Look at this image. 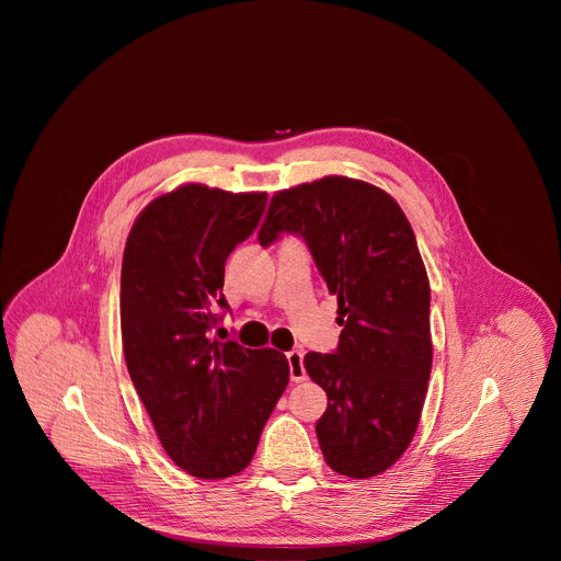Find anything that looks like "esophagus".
Returning a JSON list of instances; mask_svg holds the SVG:
<instances>
[{"label":"esophagus","instance_id":"obj_1","mask_svg":"<svg viewBox=\"0 0 561 561\" xmlns=\"http://www.w3.org/2000/svg\"><path fill=\"white\" fill-rule=\"evenodd\" d=\"M288 357V366H290V379L295 383L304 381L306 379V368H304V353L301 351H288L286 353Z\"/></svg>","mask_w":561,"mask_h":561}]
</instances>
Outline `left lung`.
I'll list each match as a JSON object with an SVG mask.
<instances>
[{"label": "left lung", "mask_w": 561, "mask_h": 561, "mask_svg": "<svg viewBox=\"0 0 561 561\" xmlns=\"http://www.w3.org/2000/svg\"><path fill=\"white\" fill-rule=\"evenodd\" d=\"M279 232L306 239L344 327L333 355L304 357L329 397L319 446L340 474L375 477L411 446L433 366L431 284L415 232L386 191L342 175L277 191L260 244Z\"/></svg>", "instance_id": "1"}]
</instances>
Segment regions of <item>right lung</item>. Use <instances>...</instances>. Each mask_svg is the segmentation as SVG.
<instances>
[{
  "instance_id": "add662e5",
  "label": "right lung",
  "mask_w": 561,
  "mask_h": 561,
  "mask_svg": "<svg viewBox=\"0 0 561 561\" xmlns=\"http://www.w3.org/2000/svg\"><path fill=\"white\" fill-rule=\"evenodd\" d=\"M266 193L184 184L135 219L122 260V344L169 457L199 479L244 470L290 368L275 348L217 342L230 251L257 228Z\"/></svg>"
}]
</instances>
